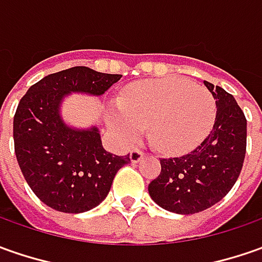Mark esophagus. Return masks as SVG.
<instances>
[{
	"label": "esophagus",
	"instance_id": "34e87169",
	"mask_svg": "<svg viewBox=\"0 0 262 262\" xmlns=\"http://www.w3.org/2000/svg\"><path fill=\"white\" fill-rule=\"evenodd\" d=\"M143 158V152L140 149H133L130 152V161L132 162H139Z\"/></svg>",
	"mask_w": 262,
	"mask_h": 262
}]
</instances>
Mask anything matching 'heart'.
<instances>
[{"mask_svg": "<svg viewBox=\"0 0 262 262\" xmlns=\"http://www.w3.org/2000/svg\"><path fill=\"white\" fill-rule=\"evenodd\" d=\"M216 113V98L207 88L181 78H162L129 86L113 123L127 140L150 127V140L159 150L184 154L209 135Z\"/></svg>", "mask_w": 262, "mask_h": 262, "instance_id": "obj_1", "label": "heart"}]
</instances>
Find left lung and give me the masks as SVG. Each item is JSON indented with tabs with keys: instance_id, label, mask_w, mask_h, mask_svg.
<instances>
[{
	"instance_id": "left-lung-1",
	"label": "left lung",
	"mask_w": 262,
	"mask_h": 262,
	"mask_svg": "<svg viewBox=\"0 0 262 262\" xmlns=\"http://www.w3.org/2000/svg\"><path fill=\"white\" fill-rule=\"evenodd\" d=\"M216 98L210 135L190 154L161 158V172L150 181L152 200L178 214L203 212L221 202L238 180L247 152V119L233 95L204 81Z\"/></svg>"
}]
</instances>
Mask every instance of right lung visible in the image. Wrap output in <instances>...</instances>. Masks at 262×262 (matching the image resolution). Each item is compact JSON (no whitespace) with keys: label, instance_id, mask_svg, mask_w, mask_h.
I'll use <instances>...</instances> for the list:
<instances>
[{"label":"right lung","instance_id":"1","mask_svg":"<svg viewBox=\"0 0 262 262\" xmlns=\"http://www.w3.org/2000/svg\"><path fill=\"white\" fill-rule=\"evenodd\" d=\"M120 78L74 67L36 82L17 105L13 123L17 162L33 193L58 212L82 213L98 206L117 171L130 162L129 155L104 150L98 129H71L59 116L67 94L101 95Z\"/></svg>","mask_w":262,"mask_h":262}]
</instances>
